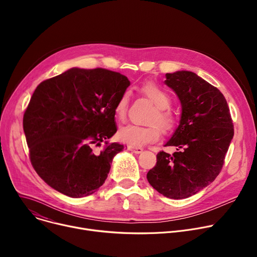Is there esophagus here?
Returning <instances> with one entry per match:
<instances>
[{"mask_svg":"<svg viewBox=\"0 0 257 257\" xmlns=\"http://www.w3.org/2000/svg\"><path fill=\"white\" fill-rule=\"evenodd\" d=\"M128 150L134 154H141L143 152V149L141 148H134V146H131V145H128Z\"/></svg>","mask_w":257,"mask_h":257,"instance_id":"34e87169","label":"esophagus"}]
</instances>
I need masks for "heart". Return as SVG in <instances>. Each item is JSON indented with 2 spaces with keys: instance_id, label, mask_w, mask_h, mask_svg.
<instances>
[{
  "instance_id": "b5f03b06",
  "label": "heart",
  "mask_w": 257,
  "mask_h": 257,
  "mask_svg": "<svg viewBox=\"0 0 257 257\" xmlns=\"http://www.w3.org/2000/svg\"><path fill=\"white\" fill-rule=\"evenodd\" d=\"M142 93L148 97L156 106V112H154L149 120L151 126L141 127L136 125H127L122 127L118 132V138L134 148H140L146 144L158 141L163 131L165 133L173 132L179 123L177 115L169 108L172 104L171 96L162 87L156 83L149 82L142 85ZM129 104V94L123 93L117 100L114 113L118 121L124 122L127 117Z\"/></svg>"
}]
</instances>
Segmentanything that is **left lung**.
Here are the masks:
<instances>
[{"label":"left lung","instance_id":"1","mask_svg":"<svg viewBox=\"0 0 257 257\" xmlns=\"http://www.w3.org/2000/svg\"><path fill=\"white\" fill-rule=\"evenodd\" d=\"M166 78L182 104L180 125L166 144L176 146L177 152H160L146 178L164 196L182 199L196 194L217 177L234 125L224 94L195 73H167Z\"/></svg>","mask_w":257,"mask_h":257}]
</instances>
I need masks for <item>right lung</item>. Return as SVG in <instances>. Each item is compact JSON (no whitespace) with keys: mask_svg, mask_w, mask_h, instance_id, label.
<instances>
[{"mask_svg":"<svg viewBox=\"0 0 257 257\" xmlns=\"http://www.w3.org/2000/svg\"><path fill=\"white\" fill-rule=\"evenodd\" d=\"M129 85L125 75L102 68H73L38 85L23 129L31 165L48 185L78 198L103 184L124 150L106 139L117 132L114 108Z\"/></svg>","mask_w":257,"mask_h":257,"instance_id":"add662e5","label":"right lung"}]
</instances>
